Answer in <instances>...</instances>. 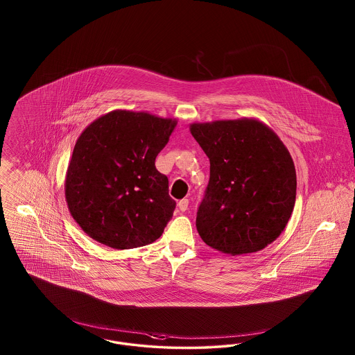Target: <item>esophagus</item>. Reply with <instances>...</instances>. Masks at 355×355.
Listing matches in <instances>:
<instances>
[{
  "mask_svg": "<svg viewBox=\"0 0 355 355\" xmlns=\"http://www.w3.org/2000/svg\"><path fill=\"white\" fill-rule=\"evenodd\" d=\"M178 207H180V210L181 211H186L187 210V207H189V200H181L180 202H178Z\"/></svg>",
  "mask_w": 355,
  "mask_h": 355,
  "instance_id": "1",
  "label": "esophagus"
}]
</instances>
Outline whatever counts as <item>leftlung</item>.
Instances as JSON below:
<instances>
[{
	"mask_svg": "<svg viewBox=\"0 0 355 355\" xmlns=\"http://www.w3.org/2000/svg\"><path fill=\"white\" fill-rule=\"evenodd\" d=\"M190 133L210 161L197 211L203 242L220 253H255L274 242L293 213L297 174L284 142L255 119L196 122Z\"/></svg>",
	"mask_w": 355,
	"mask_h": 355,
	"instance_id": "left-lung-1",
	"label": "left lung"
}]
</instances>
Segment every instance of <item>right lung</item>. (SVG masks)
<instances>
[{
	"mask_svg": "<svg viewBox=\"0 0 355 355\" xmlns=\"http://www.w3.org/2000/svg\"><path fill=\"white\" fill-rule=\"evenodd\" d=\"M175 126V119L113 110L81 133L69 162L65 198L87 236L117 250L162 236L175 201L155 157Z\"/></svg>",
	"mask_w": 355,
	"mask_h": 355,
	"instance_id": "right-lung-1",
	"label": "right lung"
}]
</instances>
